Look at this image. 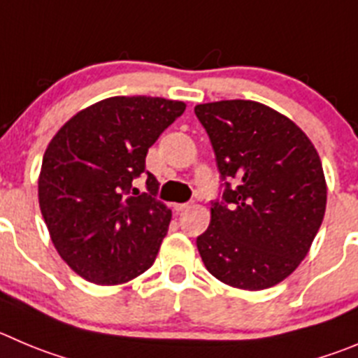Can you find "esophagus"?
Masks as SVG:
<instances>
[{
	"label": "esophagus",
	"mask_w": 358,
	"mask_h": 358,
	"mask_svg": "<svg viewBox=\"0 0 358 358\" xmlns=\"http://www.w3.org/2000/svg\"><path fill=\"white\" fill-rule=\"evenodd\" d=\"M189 206H192V203H189V202H185V203H173V210H177V213H179V210L188 209Z\"/></svg>",
	"instance_id": "obj_1"
}]
</instances>
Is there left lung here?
I'll return each instance as SVG.
<instances>
[{
  "instance_id": "1",
  "label": "left lung",
  "mask_w": 358,
  "mask_h": 358,
  "mask_svg": "<svg viewBox=\"0 0 358 358\" xmlns=\"http://www.w3.org/2000/svg\"><path fill=\"white\" fill-rule=\"evenodd\" d=\"M221 179L210 224L196 237L207 271L230 287L264 290L299 267L323 221L322 162L304 131L250 100L195 107Z\"/></svg>"
}]
</instances>
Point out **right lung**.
I'll list each match as a JSON object with an SVG mask.
<instances>
[{"label": "right lung", "mask_w": 358, "mask_h": 358, "mask_svg": "<svg viewBox=\"0 0 358 358\" xmlns=\"http://www.w3.org/2000/svg\"><path fill=\"white\" fill-rule=\"evenodd\" d=\"M182 101L114 96L84 108L50 141L38 202L64 262L96 285L126 283L156 260L170 223L145 156ZM146 177L141 194L131 182Z\"/></svg>", "instance_id": "add662e5"}]
</instances>
